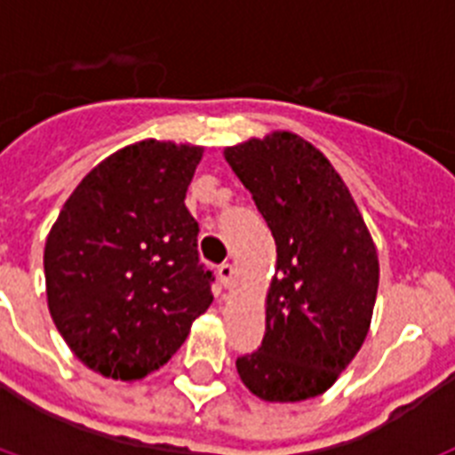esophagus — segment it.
Instances as JSON below:
<instances>
[{
    "instance_id": "34e87169",
    "label": "esophagus",
    "mask_w": 455,
    "mask_h": 455,
    "mask_svg": "<svg viewBox=\"0 0 455 455\" xmlns=\"http://www.w3.org/2000/svg\"><path fill=\"white\" fill-rule=\"evenodd\" d=\"M219 280L223 287H232V283H235V267L232 264H220L219 267Z\"/></svg>"
}]
</instances>
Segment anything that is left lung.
Listing matches in <instances>:
<instances>
[{
  "instance_id": "1",
  "label": "left lung",
  "mask_w": 455,
  "mask_h": 455,
  "mask_svg": "<svg viewBox=\"0 0 455 455\" xmlns=\"http://www.w3.org/2000/svg\"><path fill=\"white\" fill-rule=\"evenodd\" d=\"M275 239L262 347L236 360L271 403L331 389L363 347L378 293V252L339 172L312 143L273 132L225 148Z\"/></svg>"
}]
</instances>
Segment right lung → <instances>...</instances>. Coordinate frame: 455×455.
<instances>
[{
  "mask_svg": "<svg viewBox=\"0 0 455 455\" xmlns=\"http://www.w3.org/2000/svg\"><path fill=\"white\" fill-rule=\"evenodd\" d=\"M203 148L139 140L77 184L45 241L56 331L92 371L139 380L164 367L212 305L184 198Z\"/></svg>",
  "mask_w": 455,
  "mask_h": 455,
  "instance_id": "1",
  "label": "right lung"
}]
</instances>
